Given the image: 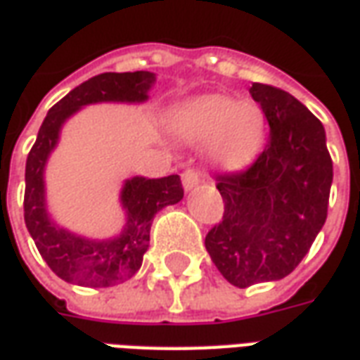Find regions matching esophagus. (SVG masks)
<instances>
[{"label":"esophagus","mask_w":360,"mask_h":360,"mask_svg":"<svg viewBox=\"0 0 360 360\" xmlns=\"http://www.w3.org/2000/svg\"><path fill=\"white\" fill-rule=\"evenodd\" d=\"M201 182V176L198 170H193V168H190V170H186L184 174H182V186H184L186 192H192L195 186L200 184Z\"/></svg>","instance_id":"esophagus-1"}]
</instances>
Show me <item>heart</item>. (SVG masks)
I'll return each mask as SVG.
<instances>
[{"instance_id": "heart-1", "label": "heart", "mask_w": 360, "mask_h": 360, "mask_svg": "<svg viewBox=\"0 0 360 360\" xmlns=\"http://www.w3.org/2000/svg\"><path fill=\"white\" fill-rule=\"evenodd\" d=\"M170 127L186 143H211V160L233 170L256 159L266 141L267 120L254 103H238L226 96H207L176 112Z\"/></svg>"}]
</instances>
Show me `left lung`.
Here are the masks:
<instances>
[{"label": "left lung", "instance_id": "left-lung-1", "mask_svg": "<svg viewBox=\"0 0 360 360\" xmlns=\"http://www.w3.org/2000/svg\"><path fill=\"white\" fill-rule=\"evenodd\" d=\"M250 94L266 114V151L244 172L219 176L223 221L205 248L226 281H279L295 269L322 231L333 165L322 122L292 94L252 83Z\"/></svg>", "mask_w": 360, "mask_h": 360}]
</instances>
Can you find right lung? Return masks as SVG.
<instances>
[{"mask_svg":"<svg viewBox=\"0 0 360 360\" xmlns=\"http://www.w3.org/2000/svg\"><path fill=\"white\" fill-rule=\"evenodd\" d=\"M151 71L101 73L53 104L38 129L25 170V223L40 256L60 279L81 287H114L141 267L155 215L184 198L180 176L127 178L120 190L126 223L116 236L91 238L58 225L46 201V165L58 147L63 124L89 104H143L155 85Z\"/></svg>","mask_w":360,"mask_h":360,"instance_id":"obj_1","label":"right lung"}]
</instances>
